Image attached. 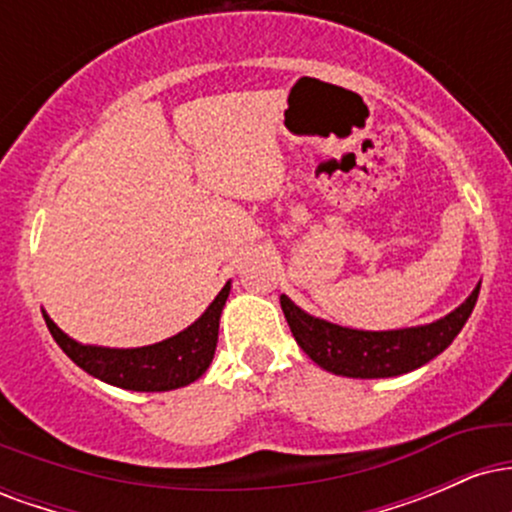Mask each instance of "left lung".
Instances as JSON below:
<instances>
[{
    "label": "left lung",
    "instance_id": "8db88e82",
    "mask_svg": "<svg viewBox=\"0 0 512 512\" xmlns=\"http://www.w3.org/2000/svg\"><path fill=\"white\" fill-rule=\"evenodd\" d=\"M481 281L452 313L428 325L402 327V330H354L334 325L305 313L286 293H281V310L301 349L327 373L344 378H395L433 361L460 334L464 322L477 305Z\"/></svg>",
    "mask_w": 512,
    "mask_h": 512
}]
</instances>
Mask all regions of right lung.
I'll use <instances>...</instances> for the list:
<instances>
[{"label":"right lung","mask_w":512,"mask_h":512,"mask_svg":"<svg viewBox=\"0 0 512 512\" xmlns=\"http://www.w3.org/2000/svg\"><path fill=\"white\" fill-rule=\"evenodd\" d=\"M231 293V281L209 303V308L190 327L137 349H110V346L81 344L62 332L43 310L45 325L60 349L81 370L103 383L134 392H168L185 387L207 373L219 342V320Z\"/></svg>","instance_id":"1"}]
</instances>
